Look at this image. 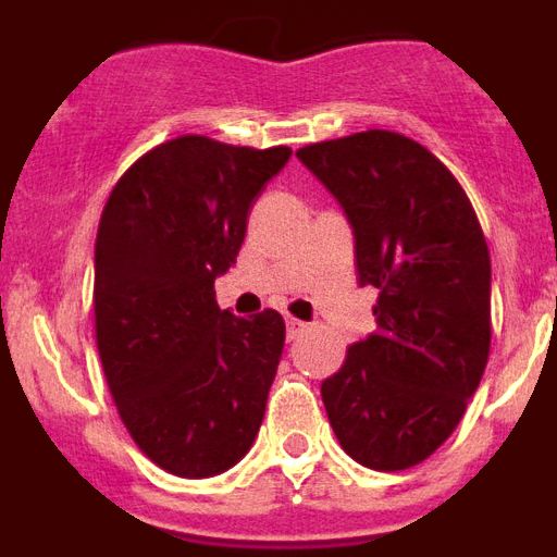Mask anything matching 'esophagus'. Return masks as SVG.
<instances>
[{
	"instance_id": "34e87169",
	"label": "esophagus",
	"mask_w": 557,
	"mask_h": 557,
	"mask_svg": "<svg viewBox=\"0 0 557 557\" xmlns=\"http://www.w3.org/2000/svg\"><path fill=\"white\" fill-rule=\"evenodd\" d=\"M307 329H309V323L298 321V318H287V337H289V339L301 337V334L307 332Z\"/></svg>"
}]
</instances>
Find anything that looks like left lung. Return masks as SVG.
Here are the masks:
<instances>
[{
    "label": "left lung",
    "instance_id": "8db88e82",
    "mask_svg": "<svg viewBox=\"0 0 557 557\" xmlns=\"http://www.w3.org/2000/svg\"><path fill=\"white\" fill-rule=\"evenodd\" d=\"M354 231L376 332L321 396L339 446L376 471L426 460L460 424L491 348V256L455 175L401 133L366 131L295 152Z\"/></svg>",
    "mask_w": 557,
    "mask_h": 557
}]
</instances>
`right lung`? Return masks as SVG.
<instances>
[{
  "label": "right lung",
  "mask_w": 557,
  "mask_h": 557,
  "mask_svg": "<svg viewBox=\"0 0 557 557\" xmlns=\"http://www.w3.org/2000/svg\"><path fill=\"white\" fill-rule=\"evenodd\" d=\"M289 147L181 136L113 186L95 248L97 348L122 424L156 466L203 480L253 446L284 351V318H236L214 278Z\"/></svg>",
  "instance_id": "add662e5"
}]
</instances>
